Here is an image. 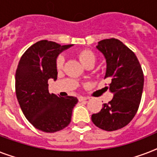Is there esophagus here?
Wrapping results in <instances>:
<instances>
[{"mask_svg": "<svg viewBox=\"0 0 157 157\" xmlns=\"http://www.w3.org/2000/svg\"><path fill=\"white\" fill-rule=\"evenodd\" d=\"M88 99V98H86V97H83V96H80V97H78V100L80 101V102H82V101H86Z\"/></svg>", "mask_w": 157, "mask_h": 157, "instance_id": "1", "label": "esophagus"}]
</instances>
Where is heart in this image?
Instances as JSON below:
<instances>
[{
	"mask_svg": "<svg viewBox=\"0 0 157 157\" xmlns=\"http://www.w3.org/2000/svg\"><path fill=\"white\" fill-rule=\"evenodd\" d=\"M77 57H78L79 60L81 61V63L83 64L84 66L86 67L89 64H94L95 63V55L91 50H83L79 51L77 54ZM64 62L63 56L58 57V59L56 60V67L58 69H61L63 67Z\"/></svg>",
	"mask_w": 157,
	"mask_h": 157,
	"instance_id": "1",
	"label": "heart"
}]
</instances>
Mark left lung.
<instances>
[{"label": "left lung", "instance_id": "obj_1", "mask_svg": "<svg viewBox=\"0 0 157 157\" xmlns=\"http://www.w3.org/2000/svg\"><path fill=\"white\" fill-rule=\"evenodd\" d=\"M96 48L106 59L105 78L111 79L109 90L114 94L91 119L98 128L114 131L127 125L136 114L144 90V72L136 55L121 40L105 39Z\"/></svg>", "mask_w": 157, "mask_h": 157}]
</instances>
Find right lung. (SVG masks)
<instances>
[{"mask_svg": "<svg viewBox=\"0 0 157 157\" xmlns=\"http://www.w3.org/2000/svg\"><path fill=\"white\" fill-rule=\"evenodd\" d=\"M72 45L40 40L26 50L18 63L15 73L17 99L28 121L43 132L54 133L67 126L78 102L72 96L59 98L48 89V80H57V57Z\"/></svg>", "mask_w": 157, "mask_h": 157, "instance_id": "add662e5", "label": "right lung"}]
</instances>
